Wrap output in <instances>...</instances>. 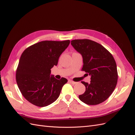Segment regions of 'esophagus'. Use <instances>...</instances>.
Listing matches in <instances>:
<instances>
[{
  "label": "esophagus",
  "mask_w": 135,
  "mask_h": 135,
  "mask_svg": "<svg viewBox=\"0 0 135 135\" xmlns=\"http://www.w3.org/2000/svg\"><path fill=\"white\" fill-rule=\"evenodd\" d=\"M69 82L70 83H71V84H73V85H74V84H77L76 82H74V81H72V80H69Z\"/></svg>",
  "instance_id": "obj_1"
}]
</instances>
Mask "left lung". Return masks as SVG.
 <instances>
[{
    "instance_id": "left-lung-1",
    "label": "left lung",
    "mask_w": 135,
    "mask_h": 135,
    "mask_svg": "<svg viewBox=\"0 0 135 135\" xmlns=\"http://www.w3.org/2000/svg\"><path fill=\"white\" fill-rule=\"evenodd\" d=\"M71 44L83 56L82 70L91 75L89 83L81 81L86 90L79 98L90 105L102 103L113 93L117 83V66L113 55L101 45L90 39H74Z\"/></svg>"
}]
</instances>
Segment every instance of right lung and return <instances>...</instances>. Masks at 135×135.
Here are the masks:
<instances>
[{
  "instance_id": "add662e5",
  "label": "right lung",
  "mask_w": 135,
  "mask_h": 135,
  "mask_svg": "<svg viewBox=\"0 0 135 135\" xmlns=\"http://www.w3.org/2000/svg\"><path fill=\"white\" fill-rule=\"evenodd\" d=\"M70 44L44 41L32 45L22 52L16 71V80L22 94L30 103L46 107L56 100L66 78L50 77L51 69L58 64L59 57Z\"/></svg>"
}]
</instances>
